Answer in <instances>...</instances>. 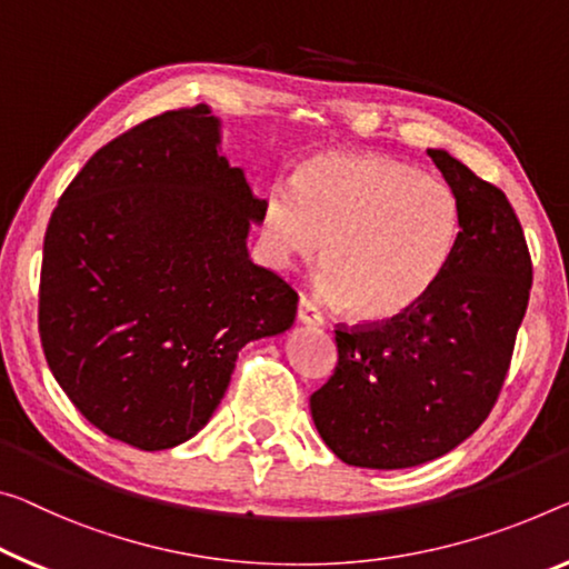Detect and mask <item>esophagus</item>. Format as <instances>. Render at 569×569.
Segmentation results:
<instances>
[{
	"label": "esophagus",
	"instance_id": "obj_1",
	"mask_svg": "<svg viewBox=\"0 0 569 569\" xmlns=\"http://www.w3.org/2000/svg\"><path fill=\"white\" fill-rule=\"evenodd\" d=\"M297 320L305 322V326H322V312L310 297L302 295L300 302H297Z\"/></svg>",
	"mask_w": 569,
	"mask_h": 569
}]
</instances>
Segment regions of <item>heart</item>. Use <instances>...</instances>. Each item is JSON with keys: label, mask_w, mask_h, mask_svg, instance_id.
Masks as SVG:
<instances>
[{"label": "heart", "mask_w": 569, "mask_h": 569, "mask_svg": "<svg viewBox=\"0 0 569 569\" xmlns=\"http://www.w3.org/2000/svg\"><path fill=\"white\" fill-rule=\"evenodd\" d=\"M261 236L277 264L310 259L326 240L320 290L381 322L412 310L442 277L460 200L442 178L395 157L330 152L269 190Z\"/></svg>", "instance_id": "1"}]
</instances>
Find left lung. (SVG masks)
Returning <instances> with one entry per match:
<instances>
[{"label": "left lung", "mask_w": 569, "mask_h": 569, "mask_svg": "<svg viewBox=\"0 0 569 569\" xmlns=\"http://www.w3.org/2000/svg\"><path fill=\"white\" fill-rule=\"evenodd\" d=\"M460 200L437 284L399 318L336 328L338 363L310 397L315 427L356 468L435 460L491 415L529 305L531 257L509 198L445 150H427Z\"/></svg>", "instance_id": "8db88e82"}]
</instances>
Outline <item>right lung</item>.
Segmentation results:
<instances>
[{
	"instance_id": "obj_1",
	"label": "right lung",
	"mask_w": 569,
	"mask_h": 569,
	"mask_svg": "<svg viewBox=\"0 0 569 569\" xmlns=\"http://www.w3.org/2000/svg\"><path fill=\"white\" fill-rule=\"evenodd\" d=\"M264 203L218 154L206 103L111 139L60 196L42 247L40 343L103 435L147 452L190 440L241 348L292 326L297 292L247 251Z\"/></svg>"
}]
</instances>
